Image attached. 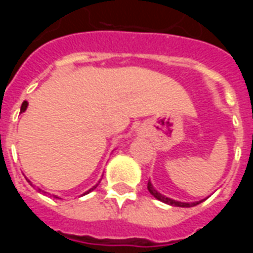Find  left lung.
I'll use <instances>...</instances> for the list:
<instances>
[{
  "label": "left lung",
  "instance_id": "obj_1",
  "mask_svg": "<svg viewBox=\"0 0 253 253\" xmlns=\"http://www.w3.org/2000/svg\"><path fill=\"white\" fill-rule=\"evenodd\" d=\"M148 190H149V192H150V194H152V195L156 198V199H159V201L164 202V203H168V205H170V206L192 207V206H196V205H199L201 202H203V201H199V202H194V203H183V202H176V201H173V199H169V198H167V196L159 194L157 191L154 190L153 186L150 184V181H148Z\"/></svg>",
  "mask_w": 253,
  "mask_h": 253
}]
</instances>
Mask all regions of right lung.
Returning a JSON list of instances; mask_svg holds the SVG:
<instances>
[{"mask_svg": "<svg viewBox=\"0 0 253 253\" xmlns=\"http://www.w3.org/2000/svg\"><path fill=\"white\" fill-rule=\"evenodd\" d=\"M27 105H28V103H27V101H24V103L21 104V112H24V111L27 110ZM96 187H97V184H96V186L92 187V188H90V190H89V191H86L85 194H89V192H90V191H93L94 188H96ZM39 191H41V190H39ZM44 194H46V192H44ZM85 194H84V195H85ZM52 196H54V195H52ZM54 198H57V196H54Z\"/></svg>", "mask_w": 253, "mask_h": 253, "instance_id": "obj_1", "label": "right lung"}]
</instances>
